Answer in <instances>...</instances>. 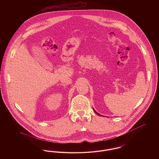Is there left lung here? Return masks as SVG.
<instances>
[{"instance_id": "8db88e82", "label": "left lung", "mask_w": 159, "mask_h": 159, "mask_svg": "<svg viewBox=\"0 0 159 159\" xmlns=\"http://www.w3.org/2000/svg\"><path fill=\"white\" fill-rule=\"evenodd\" d=\"M93 111H95V113L97 114H98V116H101V114H99L98 113H97V111H95V110H94V109H93Z\"/></svg>"}]
</instances>
